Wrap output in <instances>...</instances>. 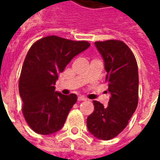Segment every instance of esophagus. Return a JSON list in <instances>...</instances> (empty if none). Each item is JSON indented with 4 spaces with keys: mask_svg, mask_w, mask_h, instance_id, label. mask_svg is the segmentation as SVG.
Returning a JSON list of instances; mask_svg holds the SVG:
<instances>
[{
    "mask_svg": "<svg viewBox=\"0 0 160 160\" xmlns=\"http://www.w3.org/2000/svg\"><path fill=\"white\" fill-rule=\"evenodd\" d=\"M85 100H86V99L85 97H83V96H79L78 97V101H85Z\"/></svg>",
    "mask_w": 160,
    "mask_h": 160,
    "instance_id": "obj_1",
    "label": "esophagus"
}]
</instances>
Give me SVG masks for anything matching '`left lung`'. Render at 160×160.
<instances>
[{"mask_svg":"<svg viewBox=\"0 0 160 160\" xmlns=\"http://www.w3.org/2000/svg\"><path fill=\"white\" fill-rule=\"evenodd\" d=\"M95 45L105 61L110 98L105 107L93 100L95 109L88 116L87 127L97 139L109 140L124 130L137 108L138 65L132 51L123 41L109 40L96 41Z\"/></svg>","mask_w":160,"mask_h":160,"instance_id":"1","label":"left lung"}]
</instances>
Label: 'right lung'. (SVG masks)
Instances as JSON below:
<instances>
[{
	"mask_svg": "<svg viewBox=\"0 0 160 160\" xmlns=\"http://www.w3.org/2000/svg\"><path fill=\"white\" fill-rule=\"evenodd\" d=\"M90 46L88 41L56 36L43 37L31 46L21 69L19 93L24 118L33 131L46 135L63 127L77 95L55 91V81L70 60Z\"/></svg>",
	"mask_w": 160,
	"mask_h": 160,
	"instance_id": "1",
	"label": "right lung"
}]
</instances>
